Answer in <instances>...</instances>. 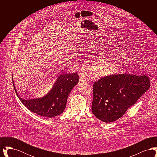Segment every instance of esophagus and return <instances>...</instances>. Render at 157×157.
<instances>
[{
  "label": "esophagus",
  "mask_w": 157,
  "mask_h": 157,
  "mask_svg": "<svg viewBox=\"0 0 157 157\" xmlns=\"http://www.w3.org/2000/svg\"><path fill=\"white\" fill-rule=\"evenodd\" d=\"M79 76H80V79H79V81L81 82H85L86 81V78L85 77V73L83 72V71H82L79 73Z\"/></svg>",
  "instance_id": "esophagus-1"
}]
</instances>
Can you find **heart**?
I'll return each mask as SVG.
<instances>
[{
  "instance_id": "b5f03b06",
  "label": "heart",
  "mask_w": 157,
  "mask_h": 157,
  "mask_svg": "<svg viewBox=\"0 0 157 157\" xmlns=\"http://www.w3.org/2000/svg\"><path fill=\"white\" fill-rule=\"evenodd\" d=\"M119 63L116 59H99L92 67V72L97 76L111 75L117 71Z\"/></svg>"
}]
</instances>
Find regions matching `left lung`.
I'll list each match as a JSON object with an SVG mask.
<instances>
[{"mask_svg": "<svg viewBox=\"0 0 157 157\" xmlns=\"http://www.w3.org/2000/svg\"><path fill=\"white\" fill-rule=\"evenodd\" d=\"M149 87L147 75L122 74L102 77L93 84L92 111L103 122H113L123 116Z\"/></svg>", "mask_w": 157, "mask_h": 157, "instance_id": "1", "label": "left lung"}]
</instances>
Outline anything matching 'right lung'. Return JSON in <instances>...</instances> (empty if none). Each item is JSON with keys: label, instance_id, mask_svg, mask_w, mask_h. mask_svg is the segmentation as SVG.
Segmentation results:
<instances>
[{"label": "right lung", "instance_id": "obj_1", "mask_svg": "<svg viewBox=\"0 0 157 157\" xmlns=\"http://www.w3.org/2000/svg\"><path fill=\"white\" fill-rule=\"evenodd\" d=\"M12 81L17 96L29 110L44 117L52 118L64 111L68 95L79 81V76L76 73L61 74L45 97L29 99L19 97Z\"/></svg>", "mask_w": 157, "mask_h": 157}]
</instances>
